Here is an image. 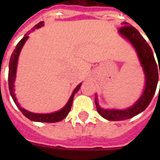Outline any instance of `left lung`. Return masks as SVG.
I'll return each instance as SVG.
<instances>
[{"mask_svg":"<svg viewBox=\"0 0 160 160\" xmlns=\"http://www.w3.org/2000/svg\"><path fill=\"white\" fill-rule=\"evenodd\" d=\"M118 32L121 35L129 40L133 44L135 50L137 51L138 56L143 67L145 75H146V87L142 96L139 100L132 106L126 110H103L98 106L97 102V98H95V104L97 107L98 112L105 119L109 121H122L133 118L136 115L146 110L148 104L154 96L158 80V69L160 75V57L157 56L158 67L157 62L155 61L152 50L150 48L144 38L141 36V33L134 28V26H128V23H123V26L119 28ZM157 56V55H156ZM160 91V87H159Z\"/></svg>","mask_w":160,"mask_h":160,"instance_id":"obj_1","label":"left lung"}]
</instances>
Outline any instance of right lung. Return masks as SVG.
Returning a JSON list of instances; mask_svg holds the SVG:
<instances>
[{"instance_id": "add662e5", "label": "right lung", "mask_w": 160, "mask_h": 160, "mask_svg": "<svg viewBox=\"0 0 160 160\" xmlns=\"http://www.w3.org/2000/svg\"><path fill=\"white\" fill-rule=\"evenodd\" d=\"M43 26V22L41 21L38 25L33 27L32 29L29 31L28 32L26 33L25 37L23 38L22 39L20 40L18 44L16 45L15 49L13 50L12 56L10 57V62H9V70H8V87H9V91H10V94L12 96V99L14 101V103L17 105V107L19 108V111H21L23 113V115L26 117V118L30 119L32 121H35V122H60V121L63 120L64 118H66L68 114L69 113L70 110H71V106H72V104H73V97H74V94L76 93L78 91L80 90V87L81 86V84H80L78 87L74 89L73 91L72 96L70 98V99L68 102V104L65 105V107L62 109L61 111H57V112H55V113H50V114H35V113H32V112H29L27 111L25 109H23L22 107H20V105L18 104V102L16 100L15 95H14V92H13V83L15 81V75H16V68H17V62H18V58H19V55L20 50L22 49L24 43L26 42V41L28 38V34H29L31 32H32L34 30L39 28L41 26Z\"/></svg>"}]
</instances>
